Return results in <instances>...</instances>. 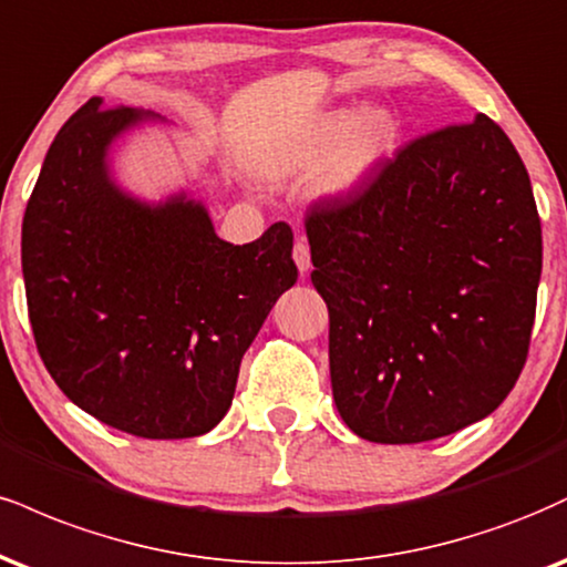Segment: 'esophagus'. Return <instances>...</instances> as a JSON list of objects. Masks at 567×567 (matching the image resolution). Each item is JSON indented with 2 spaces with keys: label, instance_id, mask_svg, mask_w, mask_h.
I'll use <instances>...</instances> for the list:
<instances>
[{
  "label": "esophagus",
  "instance_id": "obj_1",
  "mask_svg": "<svg viewBox=\"0 0 567 567\" xmlns=\"http://www.w3.org/2000/svg\"><path fill=\"white\" fill-rule=\"evenodd\" d=\"M292 258H296V266L301 275H306V271L311 269V250H309V243H306L303 237L292 245Z\"/></svg>",
  "mask_w": 567,
  "mask_h": 567
}]
</instances>
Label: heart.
Returning <instances> with one entry per match:
<instances>
[{"label":"heart","mask_w":567,"mask_h":567,"mask_svg":"<svg viewBox=\"0 0 567 567\" xmlns=\"http://www.w3.org/2000/svg\"><path fill=\"white\" fill-rule=\"evenodd\" d=\"M399 132L395 115L383 107H338L313 121L309 132L288 147L269 155L264 172L269 176L319 172L346 146L336 166L322 176L317 193L327 200H351L370 187L374 174L391 158Z\"/></svg>","instance_id":"heart-1"}]
</instances>
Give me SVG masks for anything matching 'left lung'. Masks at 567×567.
<instances>
[{
    "mask_svg": "<svg viewBox=\"0 0 567 567\" xmlns=\"http://www.w3.org/2000/svg\"><path fill=\"white\" fill-rule=\"evenodd\" d=\"M336 406L359 439L422 443L488 417L528 357L542 221L509 136L478 113L306 216Z\"/></svg>",
    "mask_w": 567,
    "mask_h": 567,
    "instance_id": "left-lung-1",
    "label": "left lung"
}]
</instances>
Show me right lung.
<instances>
[{"label": "right lung", "mask_w": 567, "mask_h": 567, "mask_svg": "<svg viewBox=\"0 0 567 567\" xmlns=\"http://www.w3.org/2000/svg\"><path fill=\"white\" fill-rule=\"evenodd\" d=\"M142 124L161 115L92 97L54 136L23 216L25 301L73 404L140 439H195L229 412L243 353L296 285L292 229L231 245L184 189L126 193L111 150Z\"/></svg>", "instance_id": "add662e5"}]
</instances>
